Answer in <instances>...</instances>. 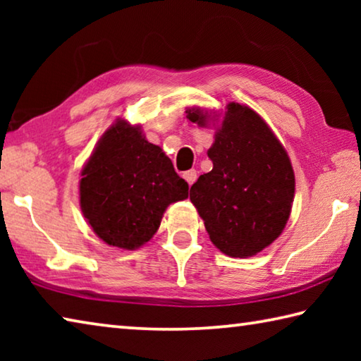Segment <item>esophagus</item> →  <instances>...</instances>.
Masks as SVG:
<instances>
[{
	"mask_svg": "<svg viewBox=\"0 0 361 361\" xmlns=\"http://www.w3.org/2000/svg\"><path fill=\"white\" fill-rule=\"evenodd\" d=\"M183 178H185L188 181V185L191 186L192 183L197 180V172H195V170H188V172L183 173Z\"/></svg>",
	"mask_w": 361,
	"mask_h": 361,
	"instance_id": "1",
	"label": "esophagus"
}]
</instances>
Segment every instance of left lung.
<instances>
[{
  "label": "left lung",
  "instance_id": "left-lung-1",
  "mask_svg": "<svg viewBox=\"0 0 361 361\" xmlns=\"http://www.w3.org/2000/svg\"><path fill=\"white\" fill-rule=\"evenodd\" d=\"M215 143L212 172L199 176L189 199L210 240L232 258H248L282 234L295 197V172L282 143L252 108L229 103ZM186 118L205 126L202 109Z\"/></svg>",
  "mask_w": 361,
  "mask_h": 361
}]
</instances>
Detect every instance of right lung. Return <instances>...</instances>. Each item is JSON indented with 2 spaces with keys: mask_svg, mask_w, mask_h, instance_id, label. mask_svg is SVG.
<instances>
[{
  "mask_svg": "<svg viewBox=\"0 0 361 361\" xmlns=\"http://www.w3.org/2000/svg\"><path fill=\"white\" fill-rule=\"evenodd\" d=\"M81 210L108 245L135 250L151 240L167 207L188 197V183L140 127L118 121L81 172Z\"/></svg>",
  "mask_w": 361,
  "mask_h": 361,
  "instance_id": "add662e5",
  "label": "right lung"
}]
</instances>
